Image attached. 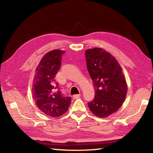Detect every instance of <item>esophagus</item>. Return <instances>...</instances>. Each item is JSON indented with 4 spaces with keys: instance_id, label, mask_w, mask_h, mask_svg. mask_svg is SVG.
Wrapping results in <instances>:
<instances>
[{
    "instance_id": "1",
    "label": "esophagus",
    "mask_w": 153,
    "mask_h": 153,
    "mask_svg": "<svg viewBox=\"0 0 153 153\" xmlns=\"http://www.w3.org/2000/svg\"><path fill=\"white\" fill-rule=\"evenodd\" d=\"M80 96H81L80 94H78V95H74L73 96V99H77L79 98Z\"/></svg>"
}]
</instances>
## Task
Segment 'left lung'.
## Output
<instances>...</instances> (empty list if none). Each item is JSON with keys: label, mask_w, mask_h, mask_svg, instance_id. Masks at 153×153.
Here are the masks:
<instances>
[{"label": "left lung", "mask_w": 153, "mask_h": 153, "mask_svg": "<svg viewBox=\"0 0 153 153\" xmlns=\"http://www.w3.org/2000/svg\"><path fill=\"white\" fill-rule=\"evenodd\" d=\"M87 68L95 87V98L88 102L91 111L100 118L118 110L126 99L128 86L116 58L101 48L85 51Z\"/></svg>", "instance_id": "obj_1"}]
</instances>
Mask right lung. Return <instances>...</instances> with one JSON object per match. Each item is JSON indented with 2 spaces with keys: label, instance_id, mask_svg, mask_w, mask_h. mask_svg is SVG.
Listing matches in <instances>:
<instances>
[{
  "label": "right lung",
  "instance_id": "right-lung-1",
  "mask_svg": "<svg viewBox=\"0 0 153 153\" xmlns=\"http://www.w3.org/2000/svg\"><path fill=\"white\" fill-rule=\"evenodd\" d=\"M64 51L53 50L42 58L35 70L33 82V97L38 108L51 117H59L66 112L71 97H65L55 80L61 66Z\"/></svg>",
  "mask_w": 153,
  "mask_h": 153
}]
</instances>
